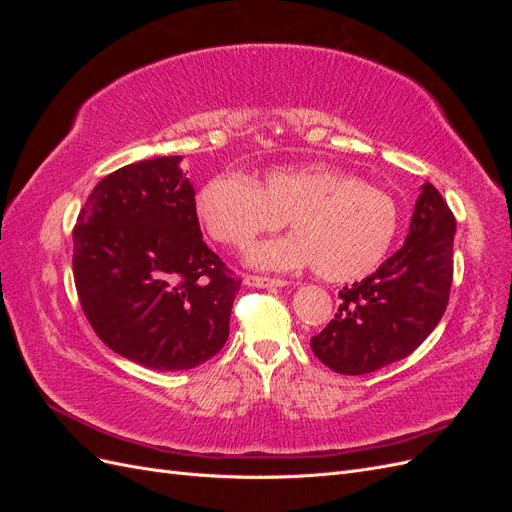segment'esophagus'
Segmentation results:
<instances>
[{
  "instance_id": "esophagus-1",
  "label": "esophagus",
  "mask_w": 512,
  "mask_h": 512,
  "mask_svg": "<svg viewBox=\"0 0 512 512\" xmlns=\"http://www.w3.org/2000/svg\"><path fill=\"white\" fill-rule=\"evenodd\" d=\"M243 282L254 288H280L288 284L286 280H280V277H265V275H245Z\"/></svg>"
}]
</instances>
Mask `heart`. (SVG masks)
Returning <instances> with one entry per match:
<instances>
[{"mask_svg":"<svg viewBox=\"0 0 512 512\" xmlns=\"http://www.w3.org/2000/svg\"><path fill=\"white\" fill-rule=\"evenodd\" d=\"M194 207L209 237L237 250L286 218L290 235L258 243L247 262L262 269L314 265L329 282L376 271L399 232V207L389 192L318 162L269 168L250 181L218 173L200 185Z\"/></svg>","mask_w":512,"mask_h":512,"instance_id":"1","label":"heart"}]
</instances>
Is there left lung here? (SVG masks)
Returning a JSON list of instances; mask_svg holds the SVG:
<instances>
[{
    "label": "left lung",
    "mask_w": 512,
    "mask_h": 512,
    "mask_svg": "<svg viewBox=\"0 0 512 512\" xmlns=\"http://www.w3.org/2000/svg\"><path fill=\"white\" fill-rule=\"evenodd\" d=\"M455 215L425 183L406 243L376 273L339 292L335 318L312 337L318 359L361 376L406 359L436 329L453 284Z\"/></svg>",
    "instance_id": "8db88e82"
}]
</instances>
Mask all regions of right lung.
<instances>
[{
  "label": "right lung",
  "instance_id": "1",
  "mask_svg": "<svg viewBox=\"0 0 512 512\" xmlns=\"http://www.w3.org/2000/svg\"><path fill=\"white\" fill-rule=\"evenodd\" d=\"M181 156L106 175L72 230V271L91 329L113 352L160 371L192 369L228 339L241 288L203 241Z\"/></svg>",
  "mask_w": 512,
  "mask_h": 512
}]
</instances>
